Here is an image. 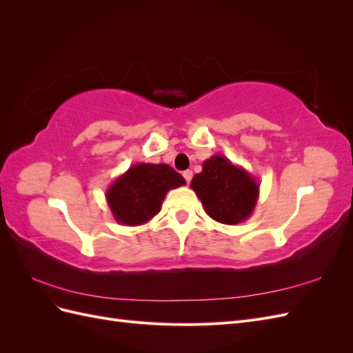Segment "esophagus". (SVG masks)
Here are the masks:
<instances>
[{
	"mask_svg": "<svg viewBox=\"0 0 353 353\" xmlns=\"http://www.w3.org/2000/svg\"><path fill=\"white\" fill-rule=\"evenodd\" d=\"M183 176L185 178V181H187V184H190V181H191V178H193V172H191L190 169H187V170H184L183 172Z\"/></svg>",
	"mask_w": 353,
	"mask_h": 353,
	"instance_id": "34e87169",
	"label": "esophagus"
}]
</instances>
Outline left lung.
<instances>
[{
    "mask_svg": "<svg viewBox=\"0 0 353 353\" xmlns=\"http://www.w3.org/2000/svg\"><path fill=\"white\" fill-rule=\"evenodd\" d=\"M190 187L208 215L225 225L249 219L259 199L256 178L222 154L205 160L201 172L194 175Z\"/></svg>",
    "mask_w": 353,
    "mask_h": 353,
    "instance_id": "obj_1",
    "label": "left lung"
}]
</instances>
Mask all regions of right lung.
<instances>
[{
	"mask_svg": "<svg viewBox=\"0 0 353 353\" xmlns=\"http://www.w3.org/2000/svg\"><path fill=\"white\" fill-rule=\"evenodd\" d=\"M185 185V179L165 163H137L117 176L105 190L114 221L137 227L160 212L169 190Z\"/></svg>",
	"mask_w": 353,
	"mask_h": 353,
	"instance_id": "add662e5",
	"label": "right lung"
}]
</instances>
